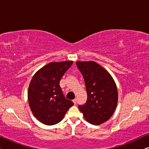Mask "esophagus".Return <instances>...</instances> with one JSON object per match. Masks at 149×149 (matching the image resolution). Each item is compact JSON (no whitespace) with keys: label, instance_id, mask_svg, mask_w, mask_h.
Returning <instances> with one entry per match:
<instances>
[{"label":"esophagus","instance_id":"obj_1","mask_svg":"<svg viewBox=\"0 0 149 149\" xmlns=\"http://www.w3.org/2000/svg\"><path fill=\"white\" fill-rule=\"evenodd\" d=\"M72 102H73V103H74V104H77V99H74L72 100Z\"/></svg>","mask_w":149,"mask_h":149}]
</instances>
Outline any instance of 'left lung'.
<instances>
[{
	"mask_svg": "<svg viewBox=\"0 0 149 149\" xmlns=\"http://www.w3.org/2000/svg\"><path fill=\"white\" fill-rule=\"evenodd\" d=\"M77 66L84 78L87 100L79 109L85 120L93 125H100L113 115L118 102L117 87L110 73L93 62L77 61Z\"/></svg>",
	"mask_w": 149,
	"mask_h": 149,
	"instance_id": "left-lung-1",
	"label": "left lung"
}]
</instances>
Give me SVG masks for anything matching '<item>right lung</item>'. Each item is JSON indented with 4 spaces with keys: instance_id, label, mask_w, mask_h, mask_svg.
<instances>
[{
    "instance_id": "add662e5",
    "label": "right lung",
    "mask_w": 149,
    "mask_h": 149,
    "mask_svg": "<svg viewBox=\"0 0 149 149\" xmlns=\"http://www.w3.org/2000/svg\"><path fill=\"white\" fill-rule=\"evenodd\" d=\"M72 63L50 62L32 77L28 91V103L34 117L45 125L60 122L74 104L64 97L60 86L61 79Z\"/></svg>"
}]
</instances>
